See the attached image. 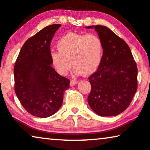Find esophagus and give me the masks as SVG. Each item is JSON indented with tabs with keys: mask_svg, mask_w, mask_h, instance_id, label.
Returning a JSON list of instances; mask_svg holds the SVG:
<instances>
[{
	"mask_svg": "<svg viewBox=\"0 0 150 150\" xmlns=\"http://www.w3.org/2000/svg\"><path fill=\"white\" fill-rule=\"evenodd\" d=\"M77 83V80H71V82H70V86H73L76 85V84Z\"/></svg>",
	"mask_w": 150,
	"mask_h": 150,
	"instance_id": "34e87169",
	"label": "esophagus"
}]
</instances>
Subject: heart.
Returning a JSON list of instances; mask_svg holds the SVG:
<instances>
[{
  "label": "heart",
  "mask_w": 150,
  "mask_h": 150,
  "mask_svg": "<svg viewBox=\"0 0 150 150\" xmlns=\"http://www.w3.org/2000/svg\"><path fill=\"white\" fill-rule=\"evenodd\" d=\"M58 52H52L50 58L59 74L65 75L72 62L76 75H91L98 69L103 57L101 39L95 34L69 33L57 43Z\"/></svg>",
  "instance_id": "1"
}]
</instances>
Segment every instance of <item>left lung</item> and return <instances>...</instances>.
I'll use <instances>...</instances> for the list:
<instances>
[{
    "mask_svg": "<svg viewBox=\"0 0 150 150\" xmlns=\"http://www.w3.org/2000/svg\"><path fill=\"white\" fill-rule=\"evenodd\" d=\"M94 28L103 42V53L98 70L89 77L91 92L88 103L100 116H115L129 106L137 90V67L130 47L105 26Z\"/></svg>",
    "mask_w": 150,
    "mask_h": 150,
    "instance_id": "left-lung-1",
    "label": "left lung"
}]
</instances>
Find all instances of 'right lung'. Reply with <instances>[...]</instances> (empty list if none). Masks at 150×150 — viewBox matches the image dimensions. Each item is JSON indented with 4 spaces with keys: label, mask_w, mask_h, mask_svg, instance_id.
I'll list each match as a JSON object with an SVG mask.
<instances>
[{
    "label": "right lung",
    "mask_w": 150,
    "mask_h": 150,
    "mask_svg": "<svg viewBox=\"0 0 150 150\" xmlns=\"http://www.w3.org/2000/svg\"><path fill=\"white\" fill-rule=\"evenodd\" d=\"M61 24L44 28L25 42L15 64V92L23 107L39 117H47L62 106L70 81L52 67L50 43Z\"/></svg>",
    "instance_id": "add662e5"
}]
</instances>
